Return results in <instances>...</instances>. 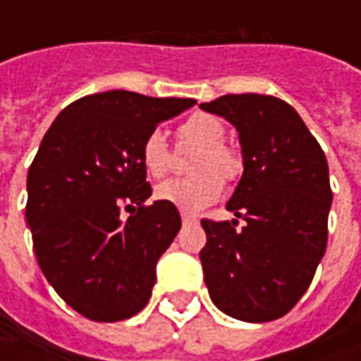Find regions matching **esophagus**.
I'll list each match as a JSON object with an SVG mask.
<instances>
[{
    "label": "esophagus",
    "instance_id": "34e87169",
    "mask_svg": "<svg viewBox=\"0 0 361 361\" xmlns=\"http://www.w3.org/2000/svg\"><path fill=\"white\" fill-rule=\"evenodd\" d=\"M197 221H199V219H197V216H195V215H188V213H183V223H185V225H195Z\"/></svg>",
    "mask_w": 361,
    "mask_h": 361
}]
</instances>
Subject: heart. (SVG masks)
<instances>
[{
  "label": "heart",
  "mask_w": 361,
  "mask_h": 361,
  "mask_svg": "<svg viewBox=\"0 0 361 361\" xmlns=\"http://www.w3.org/2000/svg\"><path fill=\"white\" fill-rule=\"evenodd\" d=\"M225 122L207 112L190 114L176 128V142L180 148H197L190 160L188 178H173L157 187V201L171 204L183 213H197L213 204L223 195V180L233 183L243 173L241 154L225 142ZM140 162L152 178H160L171 171L173 154L164 134L152 130L140 145Z\"/></svg>",
  "instance_id": "obj_1"
}]
</instances>
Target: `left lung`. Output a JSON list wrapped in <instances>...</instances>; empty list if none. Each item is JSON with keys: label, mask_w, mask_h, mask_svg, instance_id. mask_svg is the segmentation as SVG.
Returning <instances> with one entry per match:
<instances>
[{"label": "left lung", "mask_w": 361, "mask_h": 361, "mask_svg": "<svg viewBox=\"0 0 361 361\" xmlns=\"http://www.w3.org/2000/svg\"><path fill=\"white\" fill-rule=\"evenodd\" d=\"M202 110L239 130L243 171L227 202L238 221L202 219L204 283L216 307L263 324L291 312L326 253L331 187L327 160L305 122L281 98L227 94Z\"/></svg>", "instance_id": "obj_1"}]
</instances>
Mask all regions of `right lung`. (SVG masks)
I'll use <instances>...</instances> for the list:
<instances>
[{"label": "right lung", "instance_id": "right-lung-1", "mask_svg": "<svg viewBox=\"0 0 361 361\" xmlns=\"http://www.w3.org/2000/svg\"><path fill=\"white\" fill-rule=\"evenodd\" d=\"M192 98L128 90L84 96L46 132L27 173L25 219L39 269L92 322H122L148 303L157 261L180 229L178 211L152 195L140 145ZM131 213L124 221L121 211Z\"/></svg>", "mask_w": 361, "mask_h": 361}]
</instances>
